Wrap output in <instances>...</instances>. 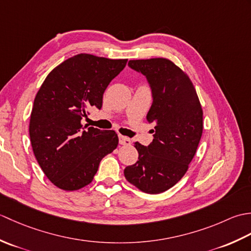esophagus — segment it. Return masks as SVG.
Listing matches in <instances>:
<instances>
[{"mask_svg": "<svg viewBox=\"0 0 251 251\" xmlns=\"http://www.w3.org/2000/svg\"><path fill=\"white\" fill-rule=\"evenodd\" d=\"M119 139H120V145H122V146H129L130 143H131L129 138H127V137H125V136L120 135Z\"/></svg>", "mask_w": 251, "mask_h": 251, "instance_id": "1", "label": "esophagus"}]
</instances>
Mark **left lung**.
Masks as SVG:
<instances>
[{"mask_svg":"<svg viewBox=\"0 0 251 251\" xmlns=\"http://www.w3.org/2000/svg\"><path fill=\"white\" fill-rule=\"evenodd\" d=\"M128 66L151 85L153 102L147 121L154 123L155 134L149 147L134 142L139 156L124 175L145 193H163L188 172L202 134V109L189 75L172 60H130Z\"/></svg>","mask_w":251,"mask_h":251,"instance_id":"1","label":"left lung"}]
</instances>
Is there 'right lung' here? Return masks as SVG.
I'll list each match as a JSON object with an SVG mask.
<instances>
[{
	"instance_id": "add662e5",
	"label": "right lung",
	"mask_w": 251,
	"mask_h": 251,
	"mask_svg": "<svg viewBox=\"0 0 251 251\" xmlns=\"http://www.w3.org/2000/svg\"><path fill=\"white\" fill-rule=\"evenodd\" d=\"M127 59L78 54L52 69L37 92L30 140L37 163L57 188L76 191L94 179L99 163L119 145L114 130L83 125L89 110L102 106L104 90Z\"/></svg>"
}]
</instances>
